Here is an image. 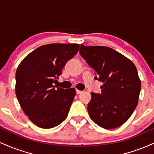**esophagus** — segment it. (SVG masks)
I'll use <instances>...</instances> for the list:
<instances>
[{
    "instance_id": "obj_1",
    "label": "esophagus",
    "mask_w": 154,
    "mask_h": 154,
    "mask_svg": "<svg viewBox=\"0 0 154 154\" xmlns=\"http://www.w3.org/2000/svg\"><path fill=\"white\" fill-rule=\"evenodd\" d=\"M82 93V91H79V90H77V91H76V93H77V95L80 94V93Z\"/></svg>"
}]
</instances>
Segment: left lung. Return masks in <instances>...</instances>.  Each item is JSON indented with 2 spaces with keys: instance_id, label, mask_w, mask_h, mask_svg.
<instances>
[{
  "instance_id": "left-lung-1",
  "label": "left lung",
  "mask_w": 154,
  "mask_h": 154,
  "mask_svg": "<svg viewBox=\"0 0 154 154\" xmlns=\"http://www.w3.org/2000/svg\"><path fill=\"white\" fill-rule=\"evenodd\" d=\"M79 54L98 74L95 79L103 83L101 93H91L90 117L104 129L121 126L138 103L141 83L135 64L109 47L81 45Z\"/></svg>"
}]
</instances>
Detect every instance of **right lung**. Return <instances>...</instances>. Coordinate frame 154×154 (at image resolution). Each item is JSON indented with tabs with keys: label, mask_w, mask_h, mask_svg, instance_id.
I'll use <instances>...</instances> for the list:
<instances>
[{
	"label": "right lung",
	"mask_w": 154,
	"mask_h": 154,
	"mask_svg": "<svg viewBox=\"0 0 154 154\" xmlns=\"http://www.w3.org/2000/svg\"><path fill=\"white\" fill-rule=\"evenodd\" d=\"M79 48L78 44L44 45L19 63L16 72V95L26 115L39 128H54L68 115L75 89H63L54 83Z\"/></svg>",
	"instance_id": "1"
}]
</instances>
